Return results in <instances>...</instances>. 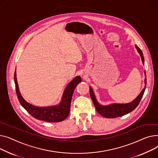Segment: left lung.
I'll use <instances>...</instances> for the list:
<instances>
[{
	"mask_svg": "<svg viewBox=\"0 0 158 158\" xmlns=\"http://www.w3.org/2000/svg\"><path fill=\"white\" fill-rule=\"evenodd\" d=\"M135 47H136V50H138L139 54L140 55L142 63H143V64H144V57H143V53H142V50L136 45H135ZM145 75H146L145 71ZM146 83H147V79L145 78V86H146ZM145 86L144 89H142L140 94H139L133 101H131V103H126V104L114 103V104H111V105H106V106L101 105L98 103L97 99H96V96L94 93V91L90 87H89V90H90V98H91L92 101H93V103L95 106V108H96V110L97 112L103 117H105L106 118H115V117H118L123 116L129 112H131L136 108V106L138 105V104L140 103V102L143 97V95L144 94V92L145 90Z\"/></svg>",
	"mask_w": 158,
	"mask_h": 158,
	"instance_id": "1",
	"label": "left lung"
}]
</instances>
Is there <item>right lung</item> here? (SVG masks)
I'll return each mask as SVG.
<instances>
[{
	"label": "right lung",
	"instance_id": "1",
	"mask_svg": "<svg viewBox=\"0 0 158 158\" xmlns=\"http://www.w3.org/2000/svg\"><path fill=\"white\" fill-rule=\"evenodd\" d=\"M14 80L18 99L19 100L21 105L28 112L36 119L49 123H59L68 117L70 112L71 102L74 90L78 83L81 82V79L80 77L77 76L68 83V85L64 91L62 98L59 105L45 107L34 106L27 103L23 98L20 92L19 87H18L16 70L15 71Z\"/></svg>",
	"mask_w": 158,
	"mask_h": 158
}]
</instances>
